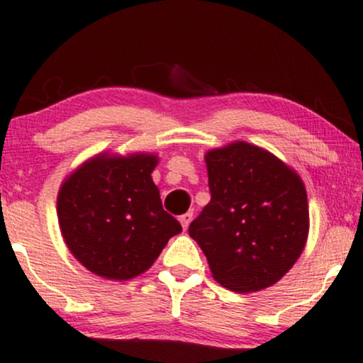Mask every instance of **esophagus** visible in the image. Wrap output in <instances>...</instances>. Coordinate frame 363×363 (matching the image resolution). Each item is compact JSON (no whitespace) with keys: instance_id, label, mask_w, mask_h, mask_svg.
Returning a JSON list of instances; mask_svg holds the SVG:
<instances>
[{"instance_id":"obj_1","label":"esophagus","mask_w":363,"mask_h":363,"mask_svg":"<svg viewBox=\"0 0 363 363\" xmlns=\"http://www.w3.org/2000/svg\"><path fill=\"white\" fill-rule=\"evenodd\" d=\"M191 220H193V211H187V213L181 215V218H179V222H181L182 228H184V230H187V227H189Z\"/></svg>"}]
</instances>
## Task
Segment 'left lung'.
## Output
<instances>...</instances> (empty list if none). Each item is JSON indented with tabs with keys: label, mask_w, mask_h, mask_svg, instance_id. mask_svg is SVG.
Masks as SVG:
<instances>
[{
	"label": "left lung",
	"mask_w": 363,
	"mask_h": 363,
	"mask_svg": "<svg viewBox=\"0 0 363 363\" xmlns=\"http://www.w3.org/2000/svg\"><path fill=\"white\" fill-rule=\"evenodd\" d=\"M205 162L211 199L191 222L189 235L225 289H268L306 247V186L280 158L245 141L210 150Z\"/></svg>",
	"instance_id": "obj_1"
}]
</instances>
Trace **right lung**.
<instances>
[{"label":"right lung","instance_id":"1","mask_svg":"<svg viewBox=\"0 0 363 363\" xmlns=\"http://www.w3.org/2000/svg\"><path fill=\"white\" fill-rule=\"evenodd\" d=\"M158 157L101 153L69 174L57 194L62 239L91 273L131 280L160 256L181 223L162 208L152 172Z\"/></svg>","mask_w":363,"mask_h":363}]
</instances>
